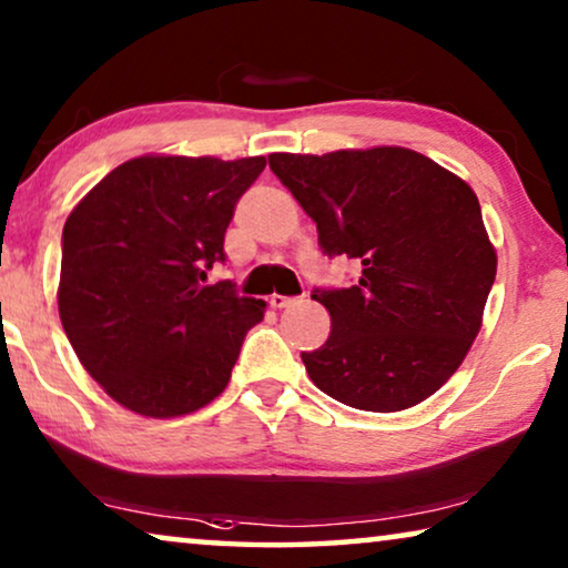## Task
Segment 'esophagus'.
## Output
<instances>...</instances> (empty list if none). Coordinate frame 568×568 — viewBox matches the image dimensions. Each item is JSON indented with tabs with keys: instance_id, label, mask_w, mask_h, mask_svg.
Listing matches in <instances>:
<instances>
[{
	"instance_id": "obj_1",
	"label": "esophagus",
	"mask_w": 568,
	"mask_h": 568,
	"mask_svg": "<svg viewBox=\"0 0 568 568\" xmlns=\"http://www.w3.org/2000/svg\"><path fill=\"white\" fill-rule=\"evenodd\" d=\"M293 301H295V298H291V295H281V293H273V295H270V298H267V303H270V306H273V308H285V306H291Z\"/></svg>"
}]
</instances>
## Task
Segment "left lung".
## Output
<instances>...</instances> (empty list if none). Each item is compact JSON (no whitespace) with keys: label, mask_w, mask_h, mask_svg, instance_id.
Masks as SVG:
<instances>
[{"label":"left lung","mask_w":568,"mask_h":568,"mask_svg":"<svg viewBox=\"0 0 568 568\" xmlns=\"http://www.w3.org/2000/svg\"><path fill=\"white\" fill-rule=\"evenodd\" d=\"M267 162L326 257L361 265L349 287L311 291L332 316L329 339L301 353L311 381L363 412L425 402L466 357L497 275L474 190L398 146Z\"/></svg>","instance_id":"8db88e82"}]
</instances>
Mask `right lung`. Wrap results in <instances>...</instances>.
<instances>
[{"label":"right lung","mask_w":568,"mask_h":568,"mask_svg":"<svg viewBox=\"0 0 568 568\" xmlns=\"http://www.w3.org/2000/svg\"><path fill=\"white\" fill-rule=\"evenodd\" d=\"M265 156H139L63 223L59 314L84 371L125 409L180 417L226 388L265 301L205 285Z\"/></svg>","instance_id":"1"}]
</instances>
